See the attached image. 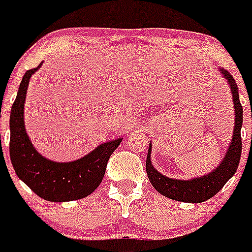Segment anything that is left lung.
<instances>
[{
	"label": "left lung",
	"instance_id": "left-lung-1",
	"mask_svg": "<svg viewBox=\"0 0 252 252\" xmlns=\"http://www.w3.org/2000/svg\"><path fill=\"white\" fill-rule=\"evenodd\" d=\"M221 73L228 81L231 91H232L236 120L232 141H231L226 157H224L223 161L220 164V166H217L212 173H209L204 177L195 178V179H170L165 175L160 174L159 171L154 168L150 160L151 146L149 148V155L146 158V173H148V177L150 179V183L160 194L165 195L170 199L188 202V203H201V202L207 201V199L217 194L237 170L242 151L241 127L244 110H242L241 102H240L239 88H237V84H236L233 77L224 69H221Z\"/></svg>",
	"mask_w": 252,
	"mask_h": 252
}]
</instances>
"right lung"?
<instances>
[{"label": "right lung", "mask_w": 252, "mask_h": 252, "mask_svg": "<svg viewBox=\"0 0 252 252\" xmlns=\"http://www.w3.org/2000/svg\"><path fill=\"white\" fill-rule=\"evenodd\" d=\"M41 63L22 77L10 116V158L17 177L39 197L50 202L77 201L90 195L101 184L107 162L121 139L104 142L91 154L70 162H55L35 150L24 125V103L29 79Z\"/></svg>", "instance_id": "right-lung-1"}]
</instances>
